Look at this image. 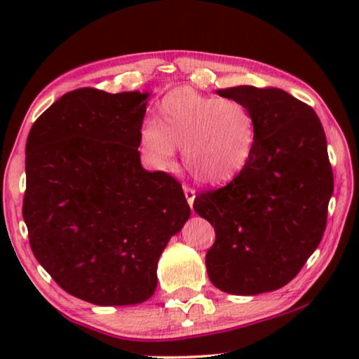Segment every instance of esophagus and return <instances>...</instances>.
<instances>
[{
  "mask_svg": "<svg viewBox=\"0 0 359 359\" xmlns=\"http://www.w3.org/2000/svg\"><path fill=\"white\" fill-rule=\"evenodd\" d=\"M184 193H185V198L188 204H190V208H193V201H194V196H196V193H194V190L191 187L188 185H184Z\"/></svg>",
  "mask_w": 359,
  "mask_h": 359,
  "instance_id": "esophagus-1",
  "label": "esophagus"
}]
</instances>
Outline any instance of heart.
Masks as SVG:
<instances>
[{"label":"heart","mask_w":359,"mask_h":359,"mask_svg":"<svg viewBox=\"0 0 359 359\" xmlns=\"http://www.w3.org/2000/svg\"><path fill=\"white\" fill-rule=\"evenodd\" d=\"M141 137L160 165L172 160L175 145L184 147L185 166L193 177L220 185L241 174L252 160L257 125L244 102L182 87L163 96L155 120L142 126Z\"/></svg>","instance_id":"1"}]
</instances>
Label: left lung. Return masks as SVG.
<instances>
[{
    "label": "left lung",
    "mask_w": 359,
    "mask_h": 359,
    "mask_svg": "<svg viewBox=\"0 0 359 359\" xmlns=\"http://www.w3.org/2000/svg\"><path fill=\"white\" fill-rule=\"evenodd\" d=\"M217 93L248 107L257 144L228 185L194 198V212L215 229L208 274L224 293H267L293 280L323 238L334 190L325 130L311 106L280 88Z\"/></svg>",
    "instance_id": "obj_1"
}]
</instances>
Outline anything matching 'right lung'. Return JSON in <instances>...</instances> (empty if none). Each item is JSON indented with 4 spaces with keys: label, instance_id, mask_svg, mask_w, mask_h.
<instances>
[{
    "label": "right lung",
    "instance_id": "1",
    "mask_svg": "<svg viewBox=\"0 0 359 359\" xmlns=\"http://www.w3.org/2000/svg\"><path fill=\"white\" fill-rule=\"evenodd\" d=\"M147 96L72 90L27 139L29 247L66 293L96 306L147 301L160 255L190 218L179 182L141 166Z\"/></svg>",
    "mask_w": 359,
    "mask_h": 359
}]
</instances>
